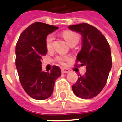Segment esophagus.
Wrapping results in <instances>:
<instances>
[{"label": "esophagus", "instance_id": "esophagus-1", "mask_svg": "<svg viewBox=\"0 0 122 122\" xmlns=\"http://www.w3.org/2000/svg\"><path fill=\"white\" fill-rule=\"evenodd\" d=\"M70 71V70L67 68H61V72L63 73H67Z\"/></svg>", "mask_w": 122, "mask_h": 122}]
</instances>
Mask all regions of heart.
I'll return each mask as SVG.
<instances>
[{
    "label": "heart",
    "mask_w": 122,
    "mask_h": 122,
    "mask_svg": "<svg viewBox=\"0 0 122 122\" xmlns=\"http://www.w3.org/2000/svg\"><path fill=\"white\" fill-rule=\"evenodd\" d=\"M62 36L70 45H76L77 43H78L80 40L79 35L77 32L70 30H64L62 32ZM54 39V35L52 34H49L46 37L45 45H46V48L48 51H51L52 50ZM69 60V57L68 56H57L56 58V61L61 65H65V62L68 61Z\"/></svg>",
    "instance_id": "obj_1"
}]
</instances>
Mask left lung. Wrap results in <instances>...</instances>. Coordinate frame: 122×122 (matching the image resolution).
I'll return each instance as SVG.
<instances>
[{
  "label": "left lung",
  "mask_w": 122,
  "mask_h": 122,
  "mask_svg": "<svg viewBox=\"0 0 122 122\" xmlns=\"http://www.w3.org/2000/svg\"><path fill=\"white\" fill-rule=\"evenodd\" d=\"M70 30L82 36V46L77 54L76 66H86L84 76L80 75L72 86L77 97L89 99L99 94L104 88L112 66L111 49L100 30L86 23L69 26Z\"/></svg>",
  "instance_id": "obj_1"
}]
</instances>
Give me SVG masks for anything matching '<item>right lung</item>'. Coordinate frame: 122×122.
Returning <instances> with one entry per match:
<instances>
[{
  "label": "right lung",
  "mask_w": 122,
  "mask_h": 122,
  "mask_svg": "<svg viewBox=\"0 0 122 122\" xmlns=\"http://www.w3.org/2000/svg\"><path fill=\"white\" fill-rule=\"evenodd\" d=\"M58 27L35 22L22 32L16 45V66L25 92L36 100H45L52 93L55 81L61 76V69L53 66L48 72L42 71V56L47 53L46 36Z\"/></svg>",
  "instance_id": "obj_1"
}]
</instances>
